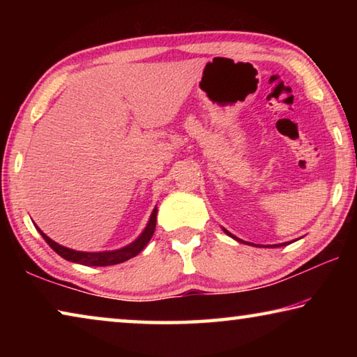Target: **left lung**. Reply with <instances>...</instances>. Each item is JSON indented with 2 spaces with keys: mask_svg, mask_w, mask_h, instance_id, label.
<instances>
[{
  "mask_svg": "<svg viewBox=\"0 0 357 357\" xmlns=\"http://www.w3.org/2000/svg\"><path fill=\"white\" fill-rule=\"evenodd\" d=\"M223 231H225V233L228 234V236H231L233 239H236V241H238V243H243V244H244V241H243V239H238L236 236H233V234H231V233H228V231H227V229H223ZM282 245H283V244H275V245H273V247H282ZM261 247H263V245H261Z\"/></svg>",
  "mask_w": 357,
  "mask_h": 357,
  "instance_id": "1",
  "label": "left lung"
}]
</instances>
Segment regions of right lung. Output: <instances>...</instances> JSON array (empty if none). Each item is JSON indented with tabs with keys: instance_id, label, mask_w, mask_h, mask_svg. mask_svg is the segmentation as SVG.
<instances>
[{
	"instance_id": "obj_1",
	"label": "right lung",
	"mask_w": 357,
	"mask_h": 357,
	"mask_svg": "<svg viewBox=\"0 0 357 357\" xmlns=\"http://www.w3.org/2000/svg\"><path fill=\"white\" fill-rule=\"evenodd\" d=\"M155 217H157V208H154L153 214H151L149 222H148L146 228H144V231L134 241V243L123 247V249L112 250V252H77V250H72L64 245H59L58 243H55V241H52L50 238H48L45 233H42L38 227L36 228L39 229L40 236L45 239V243L50 245L59 257L68 259V261L84 264V266H112V264L124 263V261H128V259L137 257L138 253H140L144 247H146L149 239L153 238V234H154Z\"/></svg>"
}]
</instances>
